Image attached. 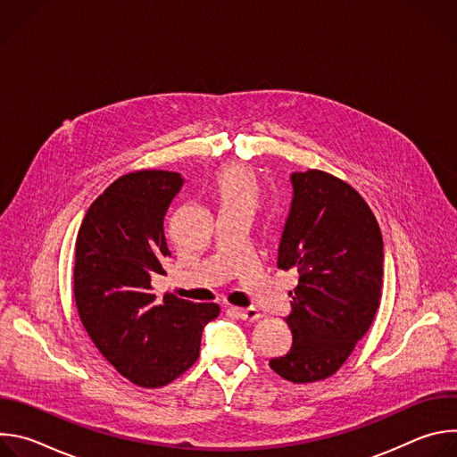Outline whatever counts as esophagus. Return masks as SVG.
<instances>
[{
  "label": "esophagus",
  "instance_id": "34e87169",
  "mask_svg": "<svg viewBox=\"0 0 457 457\" xmlns=\"http://www.w3.org/2000/svg\"><path fill=\"white\" fill-rule=\"evenodd\" d=\"M233 311H235V314H237L240 320H249V321H253V320H258V318H260V311L254 309V307H235Z\"/></svg>",
  "mask_w": 457,
  "mask_h": 457
}]
</instances>
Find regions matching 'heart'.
<instances>
[{
    "instance_id": "heart-1",
    "label": "heart",
    "mask_w": 457,
    "mask_h": 457,
    "mask_svg": "<svg viewBox=\"0 0 457 457\" xmlns=\"http://www.w3.org/2000/svg\"><path fill=\"white\" fill-rule=\"evenodd\" d=\"M217 191L224 208L254 210L258 203V182L253 171L242 164H228L217 173Z\"/></svg>"
}]
</instances>
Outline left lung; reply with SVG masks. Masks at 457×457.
Returning <instances> with one entry per match:
<instances>
[{"label":"left lung","mask_w":457,"mask_h":457,"mask_svg":"<svg viewBox=\"0 0 457 457\" xmlns=\"http://www.w3.org/2000/svg\"><path fill=\"white\" fill-rule=\"evenodd\" d=\"M293 197L278 245V268L296 270L289 325L291 349L270 367L293 383L335 374L369 331L381 298L379 226L347 182L320 171H295Z\"/></svg>","instance_id":"obj_1"}]
</instances>
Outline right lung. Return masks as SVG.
<instances>
[{"label":"right lung","instance_id":"obj_1","mask_svg":"<svg viewBox=\"0 0 457 457\" xmlns=\"http://www.w3.org/2000/svg\"><path fill=\"white\" fill-rule=\"evenodd\" d=\"M186 180L177 171L119 177L88 208L76 238L74 296L101 354L141 386H162L199 358L217 303H193L152 280L166 275V220Z\"/></svg>","mask_w":457,"mask_h":457}]
</instances>
